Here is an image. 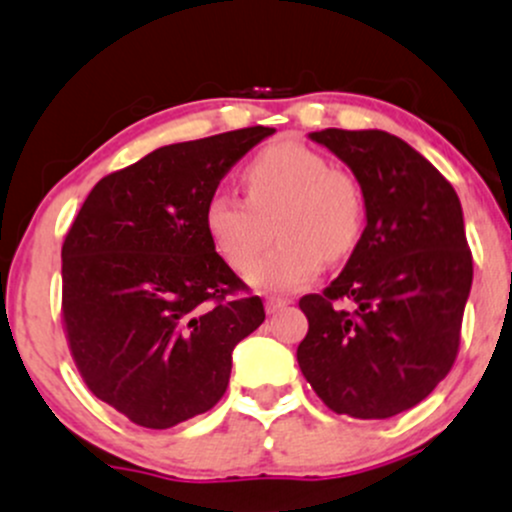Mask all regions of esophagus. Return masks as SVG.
Instances as JSON below:
<instances>
[{
	"instance_id": "obj_1",
	"label": "esophagus",
	"mask_w": 512,
	"mask_h": 512,
	"mask_svg": "<svg viewBox=\"0 0 512 512\" xmlns=\"http://www.w3.org/2000/svg\"><path fill=\"white\" fill-rule=\"evenodd\" d=\"M286 306H289V299H274V296H269V299L265 301V308H267L269 316H272V313H279Z\"/></svg>"
}]
</instances>
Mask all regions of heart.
I'll list each match as a JSON object with an SVG mask.
<instances>
[{
	"mask_svg": "<svg viewBox=\"0 0 512 512\" xmlns=\"http://www.w3.org/2000/svg\"><path fill=\"white\" fill-rule=\"evenodd\" d=\"M247 199L216 192L206 204L211 243L233 269H245L267 243V221L279 212L282 243L262 255L247 282L260 291H296L323 272L325 262L355 250L364 228V196L352 174L296 140L267 145L245 172Z\"/></svg>",
	"mask_w": 512,
	"mask_h": 512,
	"instance_id": "b5f03b06",
	"label": "heart"
}]
</instances>
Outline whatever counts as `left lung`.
I'll return each mask as SVG.
<instances>
[{"mask_svg":"<svg viewBox=\"0 0 512 512\" xmlns=\"http://www.w3.org/2000/svg\"><path fill=\"white\" fill-rule=\"evenodd\" d=\"M308 138L355 174L367 226L340 277L299 301L308 333L296 359L330 411L384 420L428 398L457 357L474 277L462 204L391 133L325 128Z\"/></svg>","mask_w":512,"mask_h":512,"instance_id":"obj_1","label":"left lung"}]
</instances>
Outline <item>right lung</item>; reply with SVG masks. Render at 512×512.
Returning <instances> with one entry per match:
<instances>
[{
  "label": "right lung",
  "mask_w": 512,
  "mask_h": 512,
  "mask_svg": "<svg viewBox=\"0 0 512 512\" xmlns=\"http://www.w3.org/2000/svg\"><path fill=\"white\" fill-rule=\"evenodd\" d=\"M274 128L157 148L99 179L63 245V318L89 391L167 430L226 393L233 350L265 320L211 243L206 204Z\"/></svg>",
  "instance_id": "obj_1"
}]
</instances>
